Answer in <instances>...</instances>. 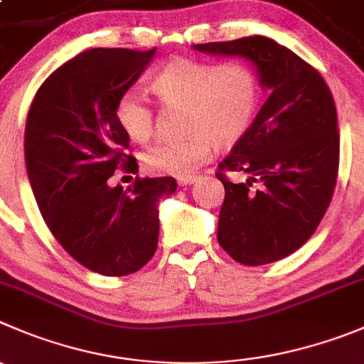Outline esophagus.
<instances>
[{
    "label": "esophagus",
    "instance_id": "obj_1",
    "mask_svg": "<svg viewBox=\"0 0 364 364\" xmlns=\"http://www.w3.org/2000/svg\"><path fill=\"white\" fill-rule=\"evenodd\" d=\"M196 178L195 176H182V178H178V186H191L195 184Z\"/></svg>",
    "mask_w": 364,
    "mask_h": 364
}]
</instances>
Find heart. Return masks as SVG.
I'll use <instances>...</instances> for the list:
<instances>
[{
    "label": "heart",
    "instance_id": "heart-1",
    "mask_svg": "<svg viewBox=\"0 0 364 364\" xmlns=\"http://www.w3.org/2000/svg\"><path fill=\"white\" fill-rule=\"evenodd\" d=\"M151 89L169 109H184L180 141H157L143 154L148 171L189 176L207 161L210 144L234 146L247 136L261 102V78L252 65L175 58L151 80ZM114 116L124 136L146 143L154 134L151 107L136 91L117 98Z\"/></svg>",
    "mask_w": 364,
    "mask_h": 364
}]
</instances>
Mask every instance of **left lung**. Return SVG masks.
Instances as JSON below:
<instances>
[{"instance_id":"8db88e82","label":"left lung","mask_w":364,"mask_h":364,"mask_svg":"<svg viewBox=\"0 0 364 364\" xmlns=\"http://www.w3.org/2000/svg\"><path fill=\"white\" fill-rule=\"evenodd\" d=\"M193 48L247 58L269 91L247 136L216 173L225 188L221 248L241 264H269L313 236L334 195L340 164L334 98L313 65L269 37ZM225 171L245 172L247 180L230 183Z\"/></svg>"}]
</instances>
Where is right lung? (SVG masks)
Returning <instances> with one entry per match:
<instances>
[{"mask_svg":"<svg viewBox=\"0 0 364 364\" xmlns=\"http://www.w3.org/2000/svg\"><path fill=\"white\" fill-rule=\"evenodd\" d=\"M157 48H95L62 64L37 91L24 128V162L37 205L55 240L91 272L123 277L157 250L159 202L173 176L109 184L117 168L137 173L130 139L114 116Z\"/></svg>","mask_w":364,"mask_h":364,"instance_id":"obj_1","label":"right lung"}]
</instances>
